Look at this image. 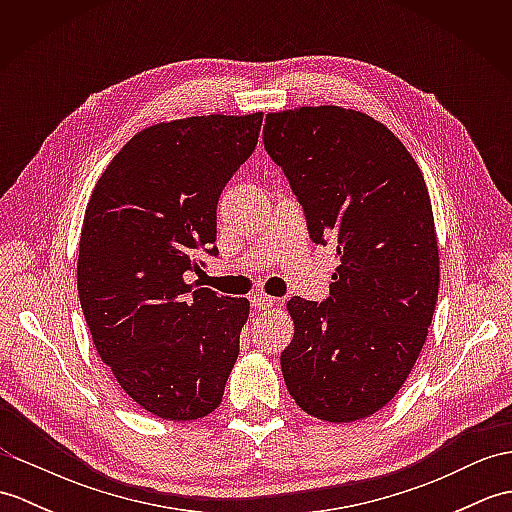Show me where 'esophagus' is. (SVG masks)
Listing matches in <instances>:
<instances>
[{
	"mask_svg": "<svg viewBox=\"0 0 512 512\" xmlns=\"http://www.w3.org/2000/svg\"><path fill=\"white\" fill-rule=\"evenodd\" d=\"M250 303H253L257 310H266V308L277 306V299L268 297V295H253V297H250Z\"/></svg>",
	"mask_w": 512,
	"mask_h": 512,
	"instance_id": "obj_1",
	"label": "esophagus"
}]
</instances>
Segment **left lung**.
<instances>
[{
  "instance_id": "obj_1",
  "label": "left lung",
  "mask_w": 512,
  "mask_h": 512,
  "mask_svg": "<svg viewBox=\"0 0 512 512\" xmlns=\"http://www.w3.org/2000/svg\"><path fill=\"white\" fill-rule=\"evenodd\" d=\"M264 147L286 173L312 242L339 257L328 299L288 301L286 387L314 418L363 420L398 394L436 310L427 184L383 123L336 105L266 114Z\"/></svg>"
}]
</instances>
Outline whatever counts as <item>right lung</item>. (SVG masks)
I'll use <instances>...</instances> for the list:
<instances>
[{
  "instance_id": "right-lung-1",
  "label": "right lung",
  "mask_w": 512,
  "mask_h": 512,
  "mask_svg": "<svg viewBox=\"0 0 512 512\" xmlns=\"http://www.w3.org/2000/svg\"><path fill=\"white\" fill-rule=\"evenodd\" d=\"M264 114L151 125L96 182L81 228V308L92 341L136 405L198 420L220 405L248 299L189 284L217 255V200L257 147ZM204 266V264H202Z\"/></svg>"
}]
</instances>
